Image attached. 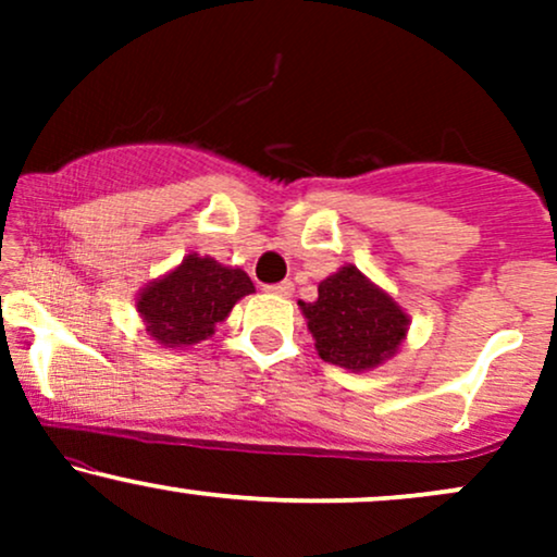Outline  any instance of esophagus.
Instances as JSON below:
<instances>
[{"instance_id":"1","label":"esophagus","mask_w":557,"mask_h":557,"mask_svg":"<svg viewBox=\"0 0 557 557\" xmlns=\"http://www.w3.org/2000/svg\"><path fill=\"white\" fill-rule=\"evenodd\" d=\"M267 290L274 293V296H293V283L290 280H285V283H277V285H270Z\"/></svg>"}]
</instances>
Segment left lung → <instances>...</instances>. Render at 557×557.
I'll list each match as a JSON object with an SVG mask.
<instances>
[{"label": "left lung", "mask_w": 557, "mask_h": 557, "mask_svg": "<svg viewBox=\"0 0 557 557\" xmlns=\"http://www.w3.org/2000/svg\"><path fill=\"white\" fill-rule=\"evenodd\" d=\"M322 361L350 372H369L406 341L408 314L354 264L319 283L314 304L298 300Z\"/></svg>", "instance_id": "left-lung-1"}]
</instances>
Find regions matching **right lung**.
<instances>
[{
  "mask_svg": "<svg viewBox=\"0 0 557 557\" xmlns=\"http://www.w3.org/2000/svg\"><path fill=\"white\" fill-rule=\"evenodd\" d=\"M248 293H253V283L243 270L188 253L175 270L146 285L136 306L146 332L159 345L185 348L212 337L216 324Z\"/></svg>",
  "mask_w": 557,
  "mask_h": 557,
  "instance_id": "add662e5",
  "label": "right lung"
}]
</instances>
